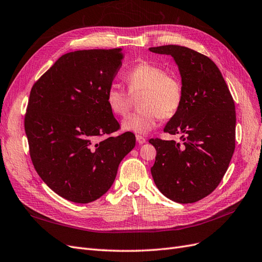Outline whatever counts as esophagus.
I'll return each instance as SVG.
<instances>
[{
    "instance_id": "1",
    "label": "esophagus",
    "mask_w": 262,
    "mask_h": 262,
    "mask_svg": "<svg viewBox=\"0 0 262 262\" xmlns=\"http://www.w3.org/2000/svg\"><path fill=\"white\" fill-rule=\"evenodd\" d=\"M136 140H137V142L139 143V145H142V143L146 142V138L143 137V136H140V135H137Z\"/></svg>"
}]
</instances>
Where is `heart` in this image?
<instances>
[{
  "mask_svg": "<svg viewBox=\"0 0 262 262\" xmlns=\"http://www.w3.org/2000/svg\"><path fill=\"white\" fill-rule=\"evenodd\" d=\"M128 92L111 85L105 92V102L111 113L123 117L132 104V96L141 92L138 101L140 110L132 113L123 122L125 130L147 134L152 130L160 117L167 120L179 111L183 99V83L179 76L166 73L163 66L141 61L125 74Z\"/></svg>",
  "mask_w": 262,
  "mask_h": 262,
  "instance_id": "1",
  "label": "heart"
}]
</instances>
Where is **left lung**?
I'll use <instances>...</instances> for the list:
<instances>
[{
  "mask_svg": "<svg viewBox=\"0 0 262 262\" xmlns=\"http://www.w3.org/2000/svg\"><path fill=\"white\" fill-rule=\"evenodd\" d=\"M171 55L182 76L184 99L164 132L180 141L152 138L157 150L151 167L154 181L165 197L192 204L220 184L235 150V104L223 76L208 56L186 47L167 45L149 49Z\"/></svg>",
  "mask_w": 262,
  "mask_h": 262,
  "instance_id": "1",
  "label": "left lung"
}]
</instances>
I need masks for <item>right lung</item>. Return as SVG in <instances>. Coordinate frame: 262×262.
Instances as JSON below:
<instances>
[{
  "label": "right lung",
  "mask_w": 262,
  "mask_h": 262,
  "mask_svg": "<svg viewBox=\"0 0 262 262\" xmlns=\"http://www.w3.org/2000/svg\"><path fill=\"white\" fill-rule=\"evenodd\" d=\"M121 49L80 50L62 55L32 86L25 132L37 173L58 196L76 204L100 198L135 147L105 92L122 66Z\"/></svg>",
  "instance_id": "right-lung-1"
}]
</instances>
